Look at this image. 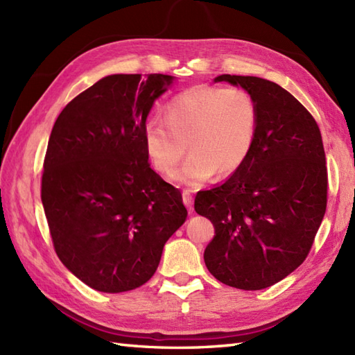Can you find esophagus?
I'll return each instance as SVG.
<instances>
[{
	"label": "esophagus",
	"instance_id": "obj_1",
	"mask_svg": "<svg viewBox=\"0 0 355 355\" xmlns=\"http://www.w3.org/2000/svg\"><path fill=\"white\" fill-rule=\"evenodd\" d=\"M192 193H191V191L189 189H184L183 191V202L186 205V207H187V210H189V214H192L193 212V207H192Z\"/></svg>",
	"mask_w": 355,
	"mask_h": 355
}]
</instances>
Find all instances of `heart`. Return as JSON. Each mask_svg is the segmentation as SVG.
I'll list each match as a JSON object with an SVG mask.
<instances>
[{
  "mask_svg": "<svg viewBox=\"0 0 355 355\" xmlns=\"http://www.w3.org/2000/svg\"><path fill=\"white\" fill-rule=\"evenodd\" d=\"M163 123L145 128V153L153 168L168 175L189 149V158L172 173L175 182L197 187L238 172L252 155L259 108L244 88L197 85L173 96L163 108Z\"/></svg>",
  "mask_w": 355,
  "mask_h": 355,
  "instance_id": "1",
  "label": "heart"
}]
</instances>
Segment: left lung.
<instances>
[{"label":"left lung","instance_id":"obj_1","mask_svg":"<svg viewBox=\"0 0 355 355\" xmlns=\"http://www.w3.org/2000/svg\"><path fill=\"white\" fill-rule=\"evenodd\" d=\"M250 93L259 108L258 137L238 172L195 197V212L212 221L207 270L239 290H262L305 261L327 210L328 173L314 117L275 82L221 74Z\"/></svg>","mask_w":355,"mask_h":355}]
</instances>
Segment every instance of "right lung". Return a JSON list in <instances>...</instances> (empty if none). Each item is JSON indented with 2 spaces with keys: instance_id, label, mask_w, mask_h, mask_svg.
<instances>
[{
  "instance_id": "1",
  "label": "right lung",
  "mask_w": 355,
  "mask_h": 355,
  "mask_svg": "<svg viewBox=\"0 0 355 355\" xmlns=\"http://www.w3.org/2000/svg\"><path fill=\"white\" fill-rule=\"evenodd\" d=\"M168 74H111L74 97L53 126L41 200L53 247L71 273L102 293L154 276L186 221L182 193L150 169L146 117Z\"/></svg>"
}]
</instances>
